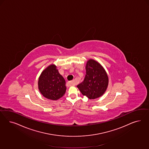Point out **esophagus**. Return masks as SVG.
Listing matches in <instances>:
<instances>
[{
    "label": "esophagus",
    "instance_id": "1",
    "mask_svg": "<svg viewBox=\"0 0 149 149\" xmlns=\"http://www.w3.org/2000/svg\"><path fill=\"white\" fill-rule=\"evenodd\" d=\"M68 84L70 86H74V85H75V82L74 81H69Z\"/></svg>",
    "mask_w": 149,
    "mask_h": 149
}]
</instances>
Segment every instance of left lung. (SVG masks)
<instances>
[{"mask_svg":"<svg viewBox=\"0 0 149 149\" xmlns=\"http://www.w3.org/2000/svg\"><path fill=\"white\" fill-rule=\"evenodd\" d=\"M108 82V77L103 67L95 60L90 59L86 64L85 79L77 87L84 95L94 99L104 94Z\"/></svg>","mask_w":149,"mask_h":149,"instance_id":"8db88e82","label":"left lung"}]
</instances>
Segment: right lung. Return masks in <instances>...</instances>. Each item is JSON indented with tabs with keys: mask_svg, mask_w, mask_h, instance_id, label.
Returning <instances> with one entry per match:
<instances>
[{
	"mask_svg": "<svg viewBox=\"0 0 149 149\" xmlns=\"http://www.w3.org/2000/svg\"><path fill=\"white\" fill-rule=\"evenodd\" d=\"M39 90L45 98L57 100L65 94V81L54 65H51L41 74L38 81Z\"/></svg>",
	"mask_w": 149,
	"mask_h": 149,
	"instance_id": "right-lung-1",
	"label": "right lung"
}]
</instances>
